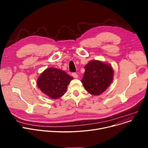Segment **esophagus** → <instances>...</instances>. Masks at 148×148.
Masks as SVG:
<instances>
[{
	"label": "esophagus",
	"mask_w": 148,
	"mask_h": 148,
	"mask_svg": "<svg viewBox=\"0 0 148 148\" xmlns=\"http://www.w3.org/2000/svg\"><path fill=\"white\" fill-rule=\"evenodd\" d=\"M72 75H73V77H74V78H75V79L78 78V74H77V73H72Z\"/></svg>",
	"instance_id": "esophagus-1"
}]
</instances>
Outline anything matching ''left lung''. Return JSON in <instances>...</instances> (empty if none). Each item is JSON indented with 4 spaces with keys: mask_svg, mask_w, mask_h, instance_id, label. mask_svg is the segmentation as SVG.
I'll return each mask as SVG.
<instances>
[{
    "mask_svg": "<svg viewBox=\"0 0 148 148\" xmlns=\"http://www.w3.org/2000/svg\"><path fill=\"white\" fill-rule=\"evenodd\" d=\"M85 71L81 80L89 94L99 95L110 86L114 72L110 64L98 60H92L84 66Z\"/></svg>",
    "mask_w": 148,
    "mask_h": 148,
    "instance_id": "left-lung-1",
    "label": "left lung"
}]
</instances>
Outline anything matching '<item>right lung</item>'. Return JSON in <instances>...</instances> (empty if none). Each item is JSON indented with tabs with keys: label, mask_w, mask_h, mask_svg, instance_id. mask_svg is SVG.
I'll return each instance as SVG.
<instances>
[{
	"label": "right lung",
	"mask_w": 148,
	"mask_h": 148,
	"mask_svg": "<svg viewBox=\"0 0 148 148\" xmlns=\"http://www.w3.org/2000/svg\"><path fill=\"white\" fill-rule=\"evenodd\" d=\"M73 79V77L64 71L50 67L38 77L36 84L44 94L55 99L64 95L68 85Z\"/></svg>",
	"instance_id": "add662e5"
}]
</instances>
